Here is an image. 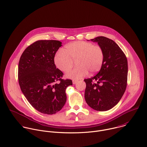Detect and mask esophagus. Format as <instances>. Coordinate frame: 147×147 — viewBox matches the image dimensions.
Returning <instances> with one entry per match:
<instances>
[{
	"label": "esophagus",
	"instance_id": "esophagus-1",
	"mask_svg": "<svg viewBox=\"0 0 147 147\" xmlns=\"http://www.w3.org/2000/svg\"><path fill=\"white\" fill-rule=\"evenodd\" d=\"M77 82H78L77 80H73V81H72V83H73L74 84H75Z\"/></svg>",
	"mask_w": 147,
	"mask_h": 147
}]
</instances>
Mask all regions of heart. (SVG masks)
I'll list each match as a JSON object with an SVG mask.
<instances>
[{"label": "heart", "mask_w": 147, "mask_h": 147, "mask_svg": "<svg viewBox=\"0 0 147 147\" xmlns=\"http://www.w3.org/2000/svg\"><path fill=\"white\" fill-rule=\"evenodd\" d=\"M105 57L103 48L98 45L83 41L72 42L65 45L63 51L58 52L54 57L57 68L63 72L69 70L75 61L77 65L65 76L74 80L80 79L89 72L94 74L101 69Z\"/></svg>", "instance_id": "b5f03b06"}]
</instances>
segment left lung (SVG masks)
Wrapping results in <instances>:
<instances>
[{
    "instance_id": "8db88e82",
    "label": "left lung",
    "mask_w": 147,
    "mask_h": 147,
    "mask_svg": "<svg viewBox=\"0 0 147 147\" xmlns=\"http://www.w3.org/2000/svg\"><path fill=\"white\" fill-rule=\"evenodd\" d=\"M104 51L101 69L94 76L84 79V98L92 109L100 111L114 107L123 95L127 85V61L119 46L112 40L100 36L91 40Z\"/></svg>"
}]
</instances>
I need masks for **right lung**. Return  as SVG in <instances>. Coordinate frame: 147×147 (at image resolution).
<instances>
[{"label":"right lung","mask_w":147,"mask_h":147,"mask_svg":"<svg viewBox=\"0 0 147 147\" xmlns=\"http://www.w3.org/2000/svg\"><path fill=\"white\" fill-rule=\"evenodd\" d=\"M61 44L57 40L37 41L24 51L19 61L21 90L30 105L43 114L59 111L67 100L65 90L72 85L71 80L61 78L63 74L55 64Z\"/></svg>","instance_id":"right-lung-1"}]
</instances>
